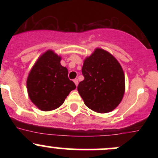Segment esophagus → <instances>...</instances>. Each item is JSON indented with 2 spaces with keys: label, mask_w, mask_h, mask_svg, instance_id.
I'll return each instance as SVG.
<instances>
[{
  "label": "esophagus",
  "mask_w": 158,
  "mask_h": 158,
  "mask_svg": "<svg viewBox=\"0 0 158 158\" xmlns=\"http://www.w3.org/2000/svg\"><path fill=\"white\" fill-rule=\"evenodd\" d=\"M73 82H75V84H76V86H77L78 84H79V81H78V79H75L74 80H73Z\"/></svg>",
  "instance_id": "obj_1"
}]
</instances>
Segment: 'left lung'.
<instances>
[{
    "label": "left lung",
    "instance_id": "1",
    "mask_svg": "<svg viewBox=\"0 0 158 158\" xmlns=\"http://www.w3.org/2000/svg\"><path fill=\"white\" fill-rule=\"evenodd\" d=\"M82 73L84 80L77 89L87 107L107 113L120 104L125 91V74L114 56L96 48L84 60Z\"/></svg>",
    "mask_w": 158,
    "mask_h": 158
}]
</instances>
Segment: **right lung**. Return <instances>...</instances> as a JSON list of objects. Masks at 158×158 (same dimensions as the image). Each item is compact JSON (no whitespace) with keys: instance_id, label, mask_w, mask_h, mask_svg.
<instances>
[{"instance_id":"add662e5","label":"right lung","mask_w":158,"mask_h":158,"mask_svg":"<svg viewBox=\"0 0 158 158\" xmlns=\"http://www.w3.org/2000/svg\"><path fill=\"white\" fill-rule=\"evenodd\" d=\"M61 56L49 49L30 69L27 89L32 102L41 111H52L64 102L76 85L68 78V69L60 64Z\"/></svg>"}]
</instances>
